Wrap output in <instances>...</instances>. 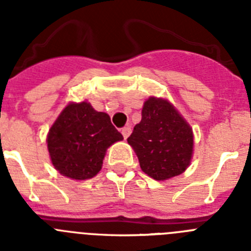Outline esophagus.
<instances>
[{
  "mask_svg": "<svg viewBox=\"0 0 251 251\" xmlns=\"http://www.w3.org/2000/svg\"><path fill=\"white\" fill-rule=\"evenodd\" d=\"M130 132H132V129H130V127H129V126H126V127H123V128H122V134H123L124 139H127L128 137H129Z\"/></svg>",
  "mask_w": 251,
  "mask_h": 251,
  "instance_id": "esophagus-1",
  "label": "esophagus"
}]
</instances>
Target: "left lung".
<instances>
[{
    "mask_svg": "<svg viewBox=\"0 0 251 251\" xmlns=\"http://www.w3.org/2000/svg\"><path fill=\"white\" fill-rule=\"evenodd\" d=\"M146 175L165 181L185 172L194 152V133L178 110L166 99L151 97L142 119L128 137Z\"/></svg>",
    "mask_w": 251,
    "mask_h": 251,
    "instance_id": "obj_1",
    "label": "left lung"
}]
</instances>
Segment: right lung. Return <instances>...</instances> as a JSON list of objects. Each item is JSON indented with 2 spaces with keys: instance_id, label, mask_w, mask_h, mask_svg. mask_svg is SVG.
I'll list each match as a JSON object with an SVG mask.
<instances>
[{
  "instance_id": "add662e5",
  "label": "right lung",
  "mask_w": 251,
  "mask_h": 251,
  "mask_svg": "<svg viewBox=\"0 0 251 251\" xmlns=\"http://www.w3.org/2000/svg\"><path fill=\"white\" fill-rule=\"evenodd\" d=\"M122 139L109 115L81 101L64 108L51 126L46 142L54 167L63 176L80 181L98 174L106 148Z\"/></svg>"
}]
</instances>
